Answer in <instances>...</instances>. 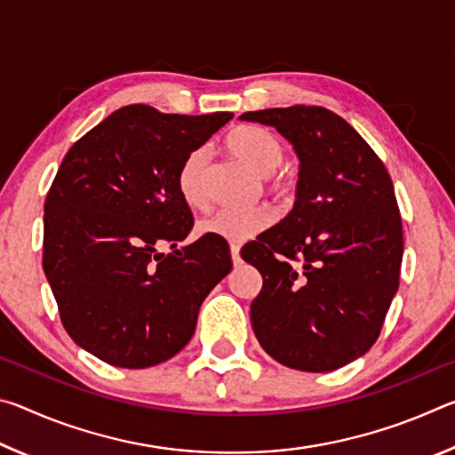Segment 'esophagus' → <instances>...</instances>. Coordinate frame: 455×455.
Masks as SVG:
<instances>
[{
	"mask_svg": "<svg viewBox=\"0 0 455 455\" xmlns=\"http://www.w3.org/2000/svg\"><path fill=\"white\" fill-rule=\"evenodd\" d=\"M230 259H233L235 265L241 263V249L236 244H230Z\"/></svg>",
	"mask_w": 455,
	"mask_h": 455,
	"instance_id": "34e87169",
	"label": "esophagus"
}]
</instances>
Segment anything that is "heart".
Instances as JSON below:
<instances>
[{"mask_svg": "<svg viewBox=\"0 0 455 455\" xmlns=\"http://www.w3.org/2000/svg\"><path fill=\"white\" fill-rule=\"evenodd\" d=\"M228 150L260 176L273 174L283 160V146L276 136L259 126H238L227 138ZM206 166V150H192L176 172V188L180 198L188 206L204 204L203 174ZM275 214L267 206L252 209H219L198 220L196 233L203 236L225 238V241L243 243L249 241L260 230L271 225Z\"/></svg>", "mask_w": 455, "mask_h": 455, "instance_id": "1", "label": "heart"}]
</instances>
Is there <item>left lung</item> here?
Instances as JSON below:
<instances>
[{
  "label": "left lung",
  "instance_id": "obj_1",
  "mask_svg": "<svg viewBox=\"0 0 455 455\" xmlns=\"http://www.w3.org/2000/svg\"><path fill=\"white\" fill-rule=\"evenodd\" d=\"M241 120L276 128L299 158L291 212L241 251L263 275L252 331L279 363L333 371L371 349L399 287L394 182L357 130L327 108H268Z\"/></svg>",
  "mask_w": 455,
  "mask_h": 455
}]
</instances>
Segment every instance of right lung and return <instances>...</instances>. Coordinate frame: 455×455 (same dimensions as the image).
Returning <instances> with one entry per match:
<instances>
[{"instance_id": "1", "label": "right lung", "mask_w": 455, "mask_h": 455, "mask_svg": "<svg viewBox=\"0 0 455 455\" xmlns=\"http://www.w3.org/2000/svg\"><path fill=\"white\" fill-rule=\"evenodd\" d=\"M230 118L124 106L61 160L44 206V273L68 335L106 363L144 369L174 357L233 268L220 238L179 246L192 212L176 188L182 160Z\"/></svg>"}]
</instances>
